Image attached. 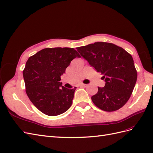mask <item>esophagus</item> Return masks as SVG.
Wrapping results in <instances>:
<instances>
[{
  "label": "esophagus",
  "mask_w": 153,
  "mask_h": 153,
  "mask_svg": "<svg viewBox=\"0 0 153 153\" xmlns=\"http://www.w3.org/2000/svg\"><path fill=\"white\" fill-rule=\"evenodd\" d=\"M80 87H84V88H85V87H87V86H88V85H87V84H80V85H79Z\"/></svg>",
  "instance_id": "obj_1"
}]
</instances>
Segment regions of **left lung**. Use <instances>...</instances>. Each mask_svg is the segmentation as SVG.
<instances>
[{
  "instance_id": "left-lung-1",
  "label": "left lung",
  "mask_w": 153,
  "mask_h": 153,
  "mask_svg": "<svg viewBox=\"0 0 153 153\" xmlns=\"http://www.w3.org/2000/svg\"><path fill=\"white\" fill-rule=\"evenodd\" d=\"M90 65L100 72L104 88H98L91 97L98 108L111 112L121 108L129 100L137 80L133 57L122 48L103 42L77 48Z\"/></svg>"
}]
</instances>
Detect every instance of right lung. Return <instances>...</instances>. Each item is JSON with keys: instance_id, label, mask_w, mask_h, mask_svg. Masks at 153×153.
Wrapping results in <instances>:
<instances>
[{"instance_id": "obj_1", "label": "right lung", "mask_w": 153, "mask_h": 153, "mask_svg": "<svg viewBox=\"0 0 153 153\" xmlns=\"http://www.w3.org/2000/svg\"><path fill=\"white\" fill-rule=\"evenodd\" d=\"M78 53L73 48H45L29 58L23 71L26 92L37 109L48 116H57L71 107L76 88L62 85L60 76Z\"/></svg>"}]
</instances>
